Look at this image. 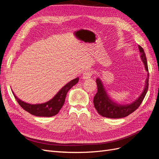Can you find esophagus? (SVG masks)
<instances>
[{"label":"esophagus","instance_id":"1","mask_svg":"<svg viewBox=\"0 0 159 159\" xmlns=\"http://www.w3.org/2000/svg\"><path fill=\"white\" fill-rule=\"evenodd\" d=\"M91 75H92V73L89 71H86L85 72H84V74L82 75V78L84 80H88L91 78Z\"/></svg>","mask_w":159,"mask_h":159}]
</instances>
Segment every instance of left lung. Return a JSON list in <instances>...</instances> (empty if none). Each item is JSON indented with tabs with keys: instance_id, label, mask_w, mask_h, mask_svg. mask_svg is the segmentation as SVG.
<instances>
[{
	"instance_id": "8db88e82",
	"label": "left lung",
	"mask_w": 159,
	"mask_h": 159,
	"mask_svg": "<svg viewBox=\"0 0 159 159\" xmlns=\"http://www.w3.org/2000/svg\"><path fill=\"white\" fill-rule=\"evenodd\" d=\"M138 47L139 52L141 53V58L143 62L144 66H145L146 71L148 72L147 78L145 81V88H144L140 96L133 102L128 104L121 105L115 102L109 97L104 88L102 80L99 78H98L96 79V83H97L98 85V92L94 96L93 103L94 107L97 110L98 113L102 116L111 119H119L127 117L140 106L143 99L145 98L148 88L149 74L145 51L141 46L139 45Z\"/></svg>"
}]
</instances>
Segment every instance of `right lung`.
I'll list each match as a JSON object with an SVG mask.
<instances>
[{"instance_id":"1","label":"right lung","mask_w":159,"mask_h":159,"mask_svg":"<svg viewBox=\"0 0 159 159\" xmlns=\"http://www.w3.org/2000/svg\"><path fill=\"white\" fill-rule=\"evenodd\" d=\"M79 78L72 80L66 84L50 100L43 103L30 104L26 103L17 98L15 94L13 95L17 102L20 106L30 114L38 117H52L58 113L63 106L67 93L68 91L78 82Z\"/></svg>"}]
</instances>
